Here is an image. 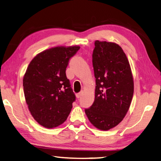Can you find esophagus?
Instances as JSON below:
<instances>
[{
	"mask_svg": "<svg viewBox=\"0 0 161 161\" xmlns=\"http://www.w3.org/2000/svg\"><path fill=\"white\" fill-rule=\"evenodd\" d=\"M81 95H82V92H79V93L76 94V98H77V99H79V98L81 97Z\"/></svg>",
	"mask_w": 161,
	"mask_h": 161,
	"instance_id": "esophagus-1",
	"label": "esophagus"
}]
</instances>
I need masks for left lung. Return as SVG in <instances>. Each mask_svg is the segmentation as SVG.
Listing matches in <instances>:
<instances>
[{
    "mask_svg": "<svg viewBox=\"0 0 161 161\" xmlns=\"http://www.w3.org/2000/svg\"><path fill=\"white\" fill-rule=\"evenodd\" d=\"M94 45L95 99L85 112L95 127L108 130L122 122L129 109L134 90L133 75L126 55L119 45L99 40Z\"/></svg>",
    "mask_w": 161,
    "mask_h": 161,
    "instance_id": "left-lung-1",
    "label": "left lung"
}]
</instances>
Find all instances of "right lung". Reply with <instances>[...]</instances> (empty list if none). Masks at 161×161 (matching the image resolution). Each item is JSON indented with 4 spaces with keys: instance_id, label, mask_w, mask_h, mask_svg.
Instances as JSON below:
<instances>
[{
    "instance_id": "1",
    "label": "right lung",
    "mask_w": 161,
    "mask_h": 161,
    "mask_svg": "<svg viewBox=\"0 0 161 161\" xmlns=\"http://www.w3.org/2000/svg\"><path fill=\"white\" fill-rule=\"evenodd\" d=\"M80 47H58L37 54L30 62L23 80L28 109L45 128L60 125L69 114L76 100L66 68Z\"/></svg>"
}]
</instances>
